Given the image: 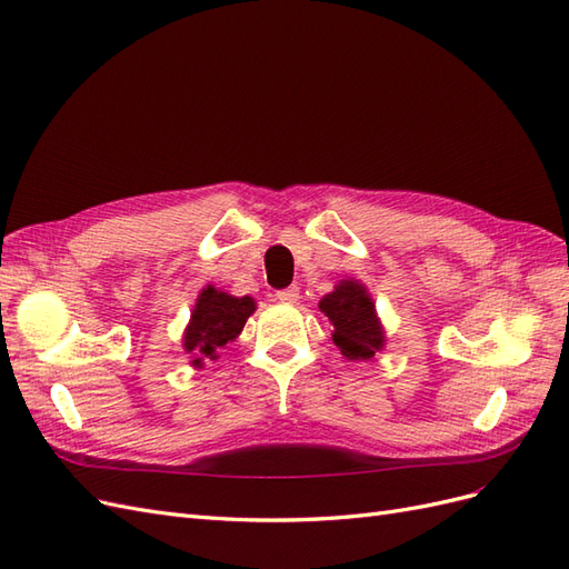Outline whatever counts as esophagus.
Segmentation results:
<instances>
[{
	"instance_id": "34e87169",
	"label": "esophagus",
	"mask_w": 569,
	"mask_h": 569,
	"mask_svg": "<svg viewBox=\"0 0 569 569\" xmlns=\"http://www.w3.org/2000/svg\"><path fill=\"white\" fill-rule=\"evenodd\" d=\"M274 299H278L280 303H297V301H299V287H287V289H280L278 295H274Z\"/></svg>"
}]
</instances>
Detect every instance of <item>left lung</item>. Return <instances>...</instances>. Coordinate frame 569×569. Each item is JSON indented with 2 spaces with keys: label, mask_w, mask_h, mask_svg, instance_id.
Masks as SVG:
<instances>
[{
  "label": "left lung",
  "mask_w": 569,
  "mask_h": 569,
  "mask_svg": "<svg viewBox=\"0 0 569 569\" xmlns=\"http://www.w3.org/2000/svg\"><path fill=\"white\" fill-rule=\"evenodd\" d=\"M330 320L332 343L347 360H372L387 347L385 325L377 316L368 287L356 278H343L318 303Z\"/></svg>",
  "instance_id": "left-lung-1"
}]
</instances>
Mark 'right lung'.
<instances>
[{"mask_svg": "<svg viewBox=\"0 0 569 569\" xmlns=\"http://www.w3.org/2000/svg\"><path fill=\"white\" fill-rule=\"evenodd\" d=\"M253 311L256 301L251 297H232L213 284H206L182 332V349L192 358L189 360L192 368H203L206 358L216 360L220 349L242 335Z\"/></svg>", "mask_w": 569, "mask_h": 569, "instance_id": "add662e5", "label": "right lung"}]
</instances>
